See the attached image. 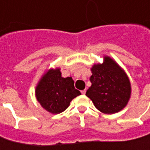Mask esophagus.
<instances>
[{"mask_svg":"<svg viewBox=\"0 0 150 150\" xmlns=\"http://www.w3.org/2000/svg\"><path fill=\"white\" fill-rule=\"evenodd\" d=\"M81 94H82V95H85L86 92V89H85V90H83V91H81Z\"/></svg>","mask_w":150,"mask_h":150,"instance_id":"1","label":"esophagus"}]
</instances>
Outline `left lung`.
<instances>
[{
	"instance_id": "left-lung-1",
	"label": "left lung",
	"mask_w": 150,
	"mask_h": 150,
	"mask_svg": "<svg viewBox=\"0 0 150 150\" xmlns=\"http://www.w3.org/2000/svg\"><path fill=\"white\" fill-rule=\"evenodd\" d=\"M91 86L86 96L92 100L95 107L103 113L120 112L128 104L132 86L127 74L112 58L105 55L102 64L91 68Z\"/></svg>"
}]
</instances>
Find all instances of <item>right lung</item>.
Returning a JSON list of instances; mask_svg holds the SVG:
<instances>
[{
    "mask_svg": "<svg viewBox=\"0 0 150 150\" xmlns=\"http://www.w3.org/2000/svg\"><path fill=\"white\" fill-rule=\"evenodd\" d=\"M80 95L74 87L72 77H62L60 68L46 70L35 89V96L41 106L52 114L64 112L70 102Z\"/></svg>",
    "mask_w": 150,
    "mask_h": 150,
    "instance_id": "1",
    "label": "right lung"
}]
</instances>
